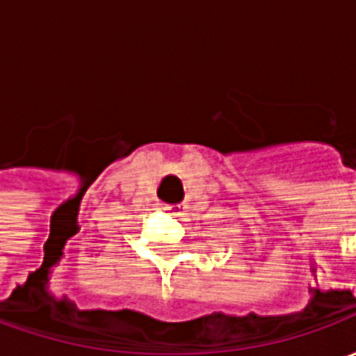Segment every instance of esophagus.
Listing matches in <instances>:
<instances>
[{
	"label": "esophagus",
	"mask_w": 356,
	"mask_h": 356,
	"mask_svg": "<svg viewBox=\"0 0 356 356\" xmlns=\"http://www.w3.org/2000/svg\"><path fill=\"white\" fill-rule=\"evenodd\" d=\"M165 209L171 211L175 217H179V219H185V208L183 206H165Z\"/></svg>",
	"instance_id": "1"
}]
</instances>
